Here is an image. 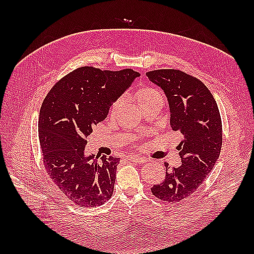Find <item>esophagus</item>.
<instances>
[{"label": "esophagus", "mask_w": 254, "mask_h": 254, "mask_svg": "<svg viewBox=\"0 0 254 254\" xmlns=\"http://www.w3.org/2000/svg\"><path fill=\"white\" fill-rule=\"evenodd\" d=\"M127 159L130 161H133V163L135 164H145L146 161H148L147 158H144V157H139V156H133V157H127Z\"/></svg>", "instance_id": "obj_1"}]
</instances>
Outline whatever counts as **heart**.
<instances>
[{
	"instance_id": "heart-1",
	"label": "heart",
	"mask_w": 254,
	"mask_h": 254,
	"mask_svg": "<svg viewBox=\"0 0 254 254\" xmlns=\"http://www.w3.org/2000/svg\"><path fill=\"white\" fill-rule=\"evenodd\" d=\"M134 98H135L136 104L142 108L143 106L147 105V104H149V102H152L154 100L163 99V97H161V94L157 89L152 88V87H143L136 91ZM122 105H123V99L122 98L117 99L115 102H113V105L111 106L110 115L115 116L116 113L119 111V109H120Z\"/></svg>"
}]
</instances>
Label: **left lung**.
Masks as SVG:
<instances>
[{"instance_id": "left-lung-1", "label": "left lung", "mask_w": 254, "mask_h": 254, "mask_svg": "<svg viewBox=\"0 0 254 254\" xmlns=\"http://www.w3.org/2000/svg\"><path fill=\"white\" fill-rule=\"evenodd\" d=\"M150 82L164 90L170 109V126L182 134L179 147L182 165L170 169L154 185L152 193L167 202L190 196L213 170L223 143L222 119L216 101L201 80L179 69L146 73Z\"/></svg>"}]
</instances>
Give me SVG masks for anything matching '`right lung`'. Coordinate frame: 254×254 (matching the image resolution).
I'll list each match as a JSON object with an SVG mask.
<instances>
[{
  "instance_id": "obj_1",
  "label": "right lung",
  "mask_w": 254,
  "mask_h": 254,
  "mask_svg": "<svg viewBox=\"0 0 254 254\" xmlns=\"http://www.w3.org/2000/svg\"><path fill=\"white\" fill-rule=\"evenodd\" d=\"M139 74L131 68L101 71L84 66L53 86L42 102L38 132L44 165L68 199L95 207L110 199L120 158L86 156L87 137Z\"/></svg>"
}]
</instances>
